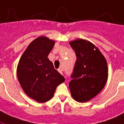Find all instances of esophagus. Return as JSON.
<instances>
[{
	"label": "esophagus",
	"instance_id": "34e87169",
	"mask_svg": "<svg viewBox=\"0 0 124 124\" xmlns=\"http://www.w3.org/2000/svg\"><path fill=\"white\" fill-rule=\"evenodd\" d=\"M58 71H59V73H60V74H62V75H63V69H58Z\"/></svg>",
	"mask_w": 124,
	"mask_h": 124
}]
</instances>
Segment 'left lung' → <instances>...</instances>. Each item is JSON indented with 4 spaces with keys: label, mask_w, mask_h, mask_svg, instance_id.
Segmentation results:
<instances>
[{
    "label": "left lung",
    "mask_w": 124,
    "mask_h": 124,
    "mask_svg": "<svg viewBox=\"0 0 124 124\" xmlns=\"http://www.w3.org/2000/svg\"><path fill=\"white\" fill-rule=\"evenodd\" d=\"M69 43L77 55L73 79L69 83L70 93L77 102H87L101 92L107 81V62L90 41L78 39Z\"/></svg>",
    "instance_id": "8db88e82"
}]
</instances>
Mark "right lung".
<instances>
[{
    "mask_svg": "<svg viewBox=\"0 0 124 124\" xmlns=\"http://www.w3.org/2000/svg\"><path fill=\"white\" fill-rule=\"evenodd\" d=\"M54 45L55 41L44 36L35 39L24 51L17 67L23 92L40 103L51 100L57 86L65 81L48 58Z\"/></svg>",
    "mask_w": 124,
    "mask_h": 124,
    "instance_id": "1",
    "label": "right lung"
}]
</instances>
